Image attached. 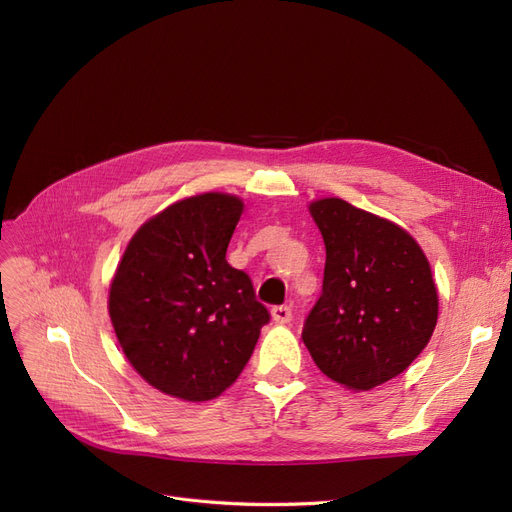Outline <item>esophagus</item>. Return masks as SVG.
<instances>
[{
    "label": "esophagus",
    "mask_w": 512,
    "mask_h": 512,
    "mask_svg": "<svg viewBox=\"0 0 512 512\" xmlns=\"http://www.w3.org/2000/svg\"><path fill=\"white\" fill-rule=\"evenodd\" d=\"M271 315H273V321L275 323H290L292 321V309L288 304H277L271 309Z\"/></svg>",
    "instance_id": "obj_1"
}]
</instances>
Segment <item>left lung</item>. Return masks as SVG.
<instances>
[{"instance_id":"1","label":"left lung","mask_w":512,"mask_h":512,"mask_svg":"<svg viewBox=\"0 0 512 512\" xmlns=\"http://www.w3.org/2000/svg\"><path fill=\"white\" fill-rule=\"evenodd\" d=\"M311 214L325 269L302 340L327 378L370 391L407 370L433 336L439 298L431 267L397 224L342 199H319Z\"/></svg>"}]
</instances>
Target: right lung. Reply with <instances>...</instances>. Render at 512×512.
Wrapping results in <instances>:
<instances>
[{
	"label": "right lung",
	"instance_id": "add662e5",
	"mask_svg": "<svg viewBox=\"0 0 512 512\" xmlns=\"http://www.w3.org/2000/svg\"><path fill=\"white\" fill-rule=\"evenodd\" d=\"M241 199L203 193L142 224L109 292L117 340L161 393L208 401L250 361L271 321L248 273L227 262Z\"/></svg>",
	"mask_w": 512,
	"mask_h": 512
}]
</instances>
